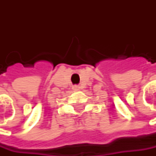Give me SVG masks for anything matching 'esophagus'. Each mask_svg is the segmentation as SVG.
Returning a JSON list of instances; mask_svg holds the SVG:
<instances>
[{
  "label": "esophagus",
  "mask_w": 156,
  "mask_h": 156,
  "mask_svg": "<svg viewBox=\"0 0 156 156\" xmlns=\"http://www.w3.org/2000/svg\"><path fill=\"white\" fill-rule=\"evenodd\" d=\"M80 86L79 85H74L73 86V90H74V91H77V90H80Z\"/></svg>",
  "instance_id": "obj_1"
}]
</instances>
